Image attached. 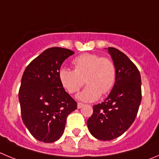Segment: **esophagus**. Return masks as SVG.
Wrapping results in <instances>:
<instances>
[{"label": "esophagus", "instance_id": "1", "mask_svg": "<svg viewBox=\"0 0 159 159\" xmlns=\"http://www.w3.org/2000/svg\"><path fill=\"white\" fill-rule=\"evenodd\" d=\"M84 105L85 104H84V103H82V102H78V103H77V107L80 109V108H82Z\"/></svg>", "mask_w": 159, "mask_h": 159}]
</instances>
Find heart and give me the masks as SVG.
Listing matches in <instances>:
<instances>
[{"instance_id":"1","label":"heart","mask_w":159,"mask_h":159,"mask_svg":"<svg viewBox=\"0 0 159 159\" xmlns=\"http://www.w3.org/2000/svg\"><path fill=\"white\" fill-rule=\"evenodd\" d=\"M74 70L62 67L59 71V80L70 94L76 93L84 86L87 87L77 95L84 102H93L113 88L116 81V67L108 57H101L95 53H84L72 61Z\"/></svg>"}]
</instances>
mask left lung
I'll return each instance as SVG.
<instances>
[{"label":"left lung","mask_w":159,"mask_h":159,"mask_svg":"<svg viewBox=\"0 0 159 159\" xmlns=\"http://www.w3.org/2000/svg\"><path fill=\"white\" fill-rule=\"evenodd\" d=\"M116 67V81L104 102L93 106L88 127L95 138L109 141L119 137L131 126L142 99L141 76L135 64L123 52L108 48Z\"/></svg>","instance_id":"left-lung-1"}]
</instances>
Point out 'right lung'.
Here are the masks:
<instances>
[{
	"label": "right lung",
	"mask_w": 159,
	"mask_h": 159,
	"mask_svg": "<svg viewBox=\"0 0 159 159\" xmlns=\"http://www.w3.org/2000/svg\"><path fill=\"white\" fill-rule=\"evenodd\" d=\"M73 54L63 48L46 49L22 75L19 90L22 120L31 134L43 143H53L62 136L67 116L77 108L58 75L61 64Z\"/></svg>",
	"instance_id": "right-lung-1"
}]
</instances>
